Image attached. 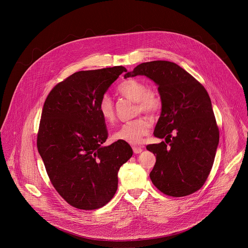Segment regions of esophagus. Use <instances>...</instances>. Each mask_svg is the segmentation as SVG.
I'll return each mask as SVG.
<instances>
[{
	"label": "esophagus",
	"mask_w": 248,
	"mask_h": 248,
	"mask_svg": "<svg viewBox=\"0 0 248 248\" xmlns=\"http://www.w3.org/2000/svg\"><path fill=\"white\" fill-rule=\"evenodd\" d=\"M133 151L135 154H140L142 152V146H134Z\"/></svg>",
	"instance_id": "1"
}]
</instances>
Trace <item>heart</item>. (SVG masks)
<instances>
[{"label": "heart", "mask_w": 248, "mask_h": 248, "mask_svg": "<svg viewBox=\"0 0 248 248\" xmlns=\"http://www.w3.org/2000/svg\"><path fill=\"white\" fill-rule=\"evenodd\" d=\"M117 93L125 98L135 101L136 112H144L150 116H154L159 112L162 107V98L159 93L148 88L147 84L139 79H128L117 87ZM98 110L103 120L111 123L115 119L114 106L111 98L104 94L98 104ZM150 122L146 117L140 116L136 119L128 121L121 125L112 135L115 141H123L132 145L141 142L142 139L148 134Z\"/></svg>", "instance_id": "obj_1"}]
</instances>
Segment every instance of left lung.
I'll return each instance as SVG.
<instances>
[{
    "label": "left lung",
    "mask_w": 248,
    "mask_h": 248,
    "mask_svg": "<svg viewBox=\"0 0 248 248\" xmlns=\"http://www.w3.org/2000/svg\"><path fill=\"white\" fill-rule=\"evenodd\" d=\"M137 75H145L157 84L162 98L154 135L165 142L146 146L156 155L151 180L167 196L191 195L209 176L219 140L209 94L197 79L173 62L142 63L124 77Z\"/></svg>",
    "instance_id": "1"
}]
</instances>
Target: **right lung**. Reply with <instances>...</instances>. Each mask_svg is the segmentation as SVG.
Wrapping results in <instances>:
<instances>
[{
	"mask_svg": "<svg viewBox=\"0 0 248 248\" xmlns=\"http://www.w3.org/2000/svg\"><path fill=\"white\" fill-rule=\"evenodd\" d=\"M127 70L122 66L74 72L48 93L42 110L37 148L49 180L71 206L103 207L117 190L119 168L133 155L131 146L108 139L98 104Z\"/></svg>",
	"mask_w": 248,
	"mask_h": 248,
	"instance_id": "1",
	"label": "right lung"
}]
</instances>
